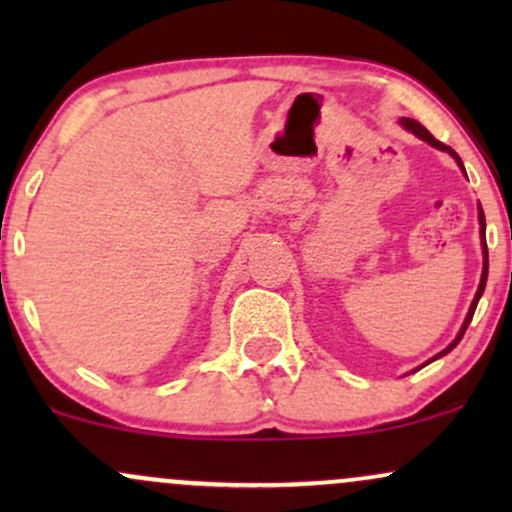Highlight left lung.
<instances>
[{
    "mask_svg": "<svg viewBox=\"0 0 512 512\" xmlns=\"http://www.w3.org/2000/svg\"><path fill=\"white\" fill-rule=\"evenodd\" d=\"M402 127L404 129H409L411 134H416V137L419 139H424V142H428L431 146H436V149H440V151H448V154L455 158L457 163H460V168H462V161H460V156L455 154V151L450 149V146H445L443 142H438L436 137H433L431 132H428V129L424 127V125H419V122L416 120H411V117H402ZM464 170V168H462ZM479 226H481V250H484V269H481V281H479V289H477V296H474V301H472V305H469V313H467V317H464V325H462V330H460V334H457L455 337V342H452L448 349L445 351H440L438 356H433L431 361H436V358H440V356H445L448 354V351H452L455 349L457 344H460V339H462V334H464V330H467V325L469 322H472V317H474V310H477V303H479V298H481V293H484V286H486V276H489V248H486V219H484V211H481V207H479Z\"/></svg>",
    "mask_w": 512,
    "mask_h": 512,
    "instance_id": "1",
    "label": "left lung"
}]
</instances>
